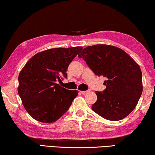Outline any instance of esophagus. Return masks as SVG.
Listing matches in <instances>:
<instances>
[{
    "label": "esophagus",
    "mask_w": 155,
    "mask_h": 155,
    "mask_svg": "<svg viewBox=\"0 0 155 155\" xmlns=\"http://www.w3.org/2000/svg\"><path fill=\"white\" fill-rule=\"evenodd\" d=\"M89 91H90V90H88V91H80V93H82V95H86V94H87L88 93H89Z\"/></svg>",
    "instance_id": "34e87169"
}]
</instances>
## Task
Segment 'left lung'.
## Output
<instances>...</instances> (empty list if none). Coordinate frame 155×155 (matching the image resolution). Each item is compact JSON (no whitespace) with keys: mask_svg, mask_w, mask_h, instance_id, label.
I'll return each instance as SVG.
<instances>
[{"mask_svg":"<svg viewBox=\"0 0 155 155\" xmlns=\"http://www.w3.org/2000/svg\"><path fill=\"white\" fill-rule=\"evenodd\" d=\"M82 58L95 75L105 77L106 89L96 91L92 110L106 120L119 121L137 104L143 85L141 68L127 53L115 46L95 45L84 48Z\"/></svg>","mask_w":155,"mask_h":155,"instance_id":"obj_1","label":"left lung"}]
</instances>
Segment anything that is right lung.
<instances>
[{
    "label": "right lung",
    "mask_w": 155,
    "mask_h": 155,
    "mask_svg": "<svg viewBox=\"0 0 155 155\" xmlns=\"http://www.w3.org/2000/svg\"><path fill=\"white\" fill-rule=\"evenodd\" d=\"M82 48L43 51L29 59L20 71L18 93L25 110L34 120L53 123L68 110L78 91L66 89L58 82L67 78L68 65Z\"/></svg>",
    "instance_id": "add662e5"
}]
</instances>
